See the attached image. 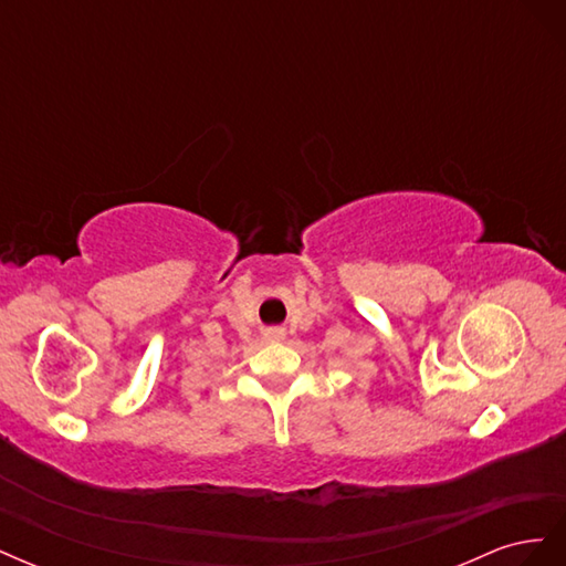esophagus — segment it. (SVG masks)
<instances>
[{
	"instance_id": "esophagus-1",
	"label": "esophagus",
	"mask_w": 566,
	"mask_h": 566,
	"mask_svg": "<svg viewBox=\"0 0 566 566\" xmlns=\"http://www.w3.org/2000/svg\"><path fill=\"white\" fill-rule=\"evenodd\" d=\"M266 339H283L285 337V331L283 328H266Z\"/></svg>"
}]
</instances>
